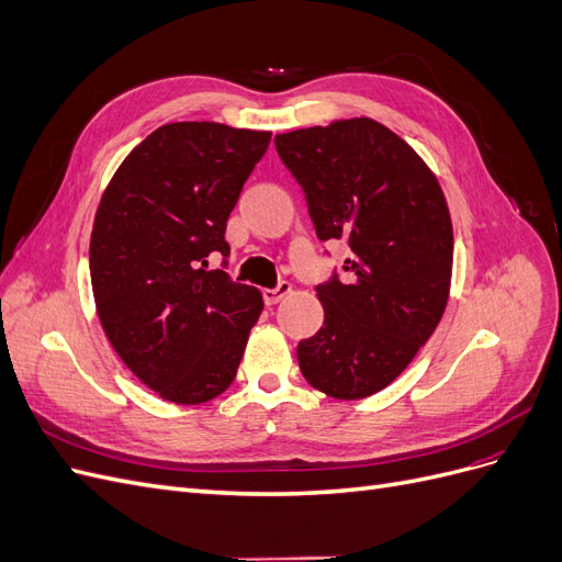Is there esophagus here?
Here are the masks:
<instances>
[{
	"instance_id": "1",
	"label": "esophagus",
	"mask_w": 562,
	"mask_h": 562,
	"mask_svg": "<svg viewBox=\"0 0 562 562\" xmlns=\"http://www.w3.org/2000/svg\"><path fill=\"white\" fill-rule=\"evenodd\" d=\"M291 291H293V285L288 283V281H281L277 288H267V291H262V295H265V302H267V304H277V302H281Z\"/></svg>"
}]
</instances>
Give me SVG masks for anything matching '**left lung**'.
<instances>
[{
	"instance_id": "1",
	"label": "left lung",
	"mask_w": 562,
	"mask_h": 562,
	"mask_svg": "<svg viewBox=\"0 0 562 562\" xmlns=\"http://www.w3.org/2000/svg\"><path fill=\"white\" fill-rule=\"evenodd\" d=\"M274 143L318 239L349 248V279L316 288L323 326L297 345L300 370L330 398L372 396L411 366L446 312L448 201L417 151L375 119L279 133Z\"/></svg>"
}]
</instances>
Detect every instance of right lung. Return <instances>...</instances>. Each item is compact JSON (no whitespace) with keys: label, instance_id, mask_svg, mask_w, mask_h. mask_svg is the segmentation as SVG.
Instances as JSON below:
<instances>
[{"label":"right lung","instance_id":"1","mask_svg":"<svg viewBox=\"0 0 562 562\" xmlns=\"http://www.w3.org/2000/svg\"><path fill=\"white\" fill-rule=\"evenodd\" d=\"M269 131L215 122L159 126L116 168L91 232L100 326L126 368L171 403H206L234 382L258 288L209 269L229 255L227 217Z\"/></svg>","mask_w":562,"mask_h":562}]
</instances>
